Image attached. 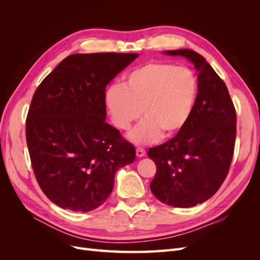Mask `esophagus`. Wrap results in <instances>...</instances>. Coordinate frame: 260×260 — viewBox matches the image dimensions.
Masks as SVG:
<instances>
[{"mask_svg": "<svg viewBox=\"0 0 260 260\" xmlns=\"http://www.w3.org/2000/svg\"><path fill=\"white\" fill-rule=\"evenodd\" d=\"M136 152H137V156H138V157H143V156L145 155V149L141 148V147L137 148Z\"/></svg>", "mask_w": 260, "mask_h": 260, "instance_id": "obj_1", "label": "esophagus"}]
</instances>
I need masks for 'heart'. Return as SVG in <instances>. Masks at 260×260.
I'll list each match as a JSON object with an SVG mask.
<instances>
[{
    "label": "heart",
    "mask_w": 260,
    "mask_h": 260,
    "mask_svg": "<svg viewBox=\"0 0 260 260\" xmlns=\"http://www.w3.org/2000/svg\"><path fill=\"white\" fill-rule=\"evenodd\" d=\"M199 95V81L191 69L152 61L133 69L123 84H112L105 105L118 129L128 130L141 114L144 119L128 133L137 145L174 137L190 120Z\"/></svg>",
    "instance_id": "heart-1"
}]
</instances>
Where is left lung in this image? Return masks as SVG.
<instances>
[{
    "mask_svg": "<svg viewBox=\"0 0 260 260\" xmlns=\"http://www.w3.org/2000/svg\"><path fill=\"white\" fill-rule=\"evenodd\" d=\"M162 53L192 62L199 95L185 127L148 149L157 168L149 186L161 203L187 208L210 199L224 181L234 152L237 114L225 83L201 54L188 49Z\"/></svg>",
    "mask_w": 260,
    "mask_h": 260,
    "instance_id": "obj_1",
    "label": "left lung"
}]
</instances>
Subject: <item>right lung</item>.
Here are the masks:
<instances>
[{
  "instance_id": "1",
  "label": "right lung",
  "mask_w": 260,
  "mask_h": 260,
  "mask_svg": "<svg viewBox=\"0 0 260 260\" xmlns=\"http://www.w3.org/2000/svg\"><path fill=\"white\" fill-rule=\"evenodd\" d=\"M138 53L73 54L38 86L26 121L38 183L57 206L100 207L117 170L136 160V148L105 122L106 85Z\"/></svg>"
}]
</instances>
